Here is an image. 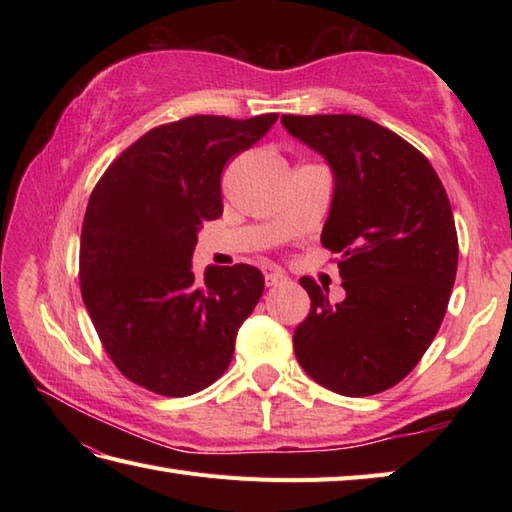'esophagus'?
<instances>
[{
    "label": "esophagus",
    "instance_id": "esophagus-1",
    "mask_svg": "<svg viewBox=\"0 0 512 512\" xmlns=\"http://www.w3.org/2000/svg\"><path fill=\"white\" fill-rule=\"evenodd\" d=\"M284 279H286V275L281 273V270H266V275H264V281H266L268 288L281 284V281H284Z\"/></svg>",
    "mask_w": 512,
    "mask_h": 512
}]
</instances>
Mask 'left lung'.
Listing matches in <instances>:
<instances>
[{
  "label": "left lung",
  "mask_w": 512,
  "mask_h": 512,
  "mask_svg": "<svg viewBox=\"0 0 512 512\" xmlns=\"http://www.w3.org/2000/svg\"><path fill=\"white\" fill-rule=\"evenodd\" d=\"M328 158L334 200L321 244L336 259L345 299L330 303L312 277L299 284L310 314L292 345L310 378L341 396H374L420 363L447 314L458 273L449 195L427 156L356 114L281 116Z\"/></svg>",
  "instance_id": "1"
}]
</instances>
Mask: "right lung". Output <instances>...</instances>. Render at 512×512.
<instances>
[{
	"label": "right lung",
	"instance_id": "obj_1",
	"mask_svg": "<svg viewBox=\"0 0 512 512\" xmlns=\"http://www.w3.org/2000/svg\"><path fill=\"white\" fill-rule=\"evenodd\" d=\"M279 114L189 116L129 145L90 195L79 248L81 295L107 356L127 380L182 398L233 358L239 325L264 292L257 268L191 273L198 228L222 215L226 162Z\"/></svg>",
	"mask_w": 512,
	"mask_h": 512
}]
</instances>
